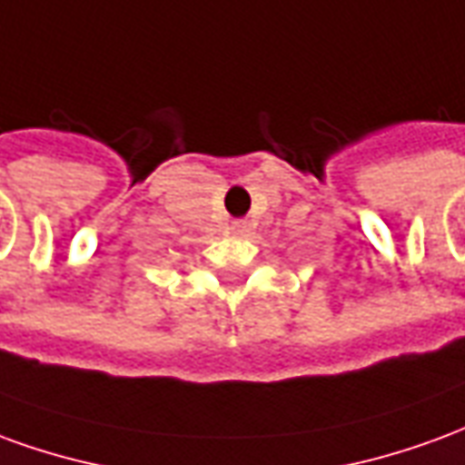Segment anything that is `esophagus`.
I'll list each match as a JSON object with an SVG mask.
<instances>
[{
  "instance_id": "34e87169",
  "label": "esophagus",
  "mask_w": 465,
  "mask_h": 465,
  "mask_svg": "<svg viewBox=\"0 0 465 465\" xmlns=\"http://www.w3.org/2000/svg\"><path fill=\"white\" fill-rule=\"evenodd\" d=\"M233 232L246 233V232H249V223H246V222H233Z\"/></svg>"
}]
</instances>
